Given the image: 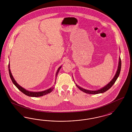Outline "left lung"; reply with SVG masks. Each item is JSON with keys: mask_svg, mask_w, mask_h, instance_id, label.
<instances>
[{"mask_svg": "<svg viewBox=\"0 0 132 132\" xmlns=\"http://www.w3.org/2000/svg\"><path fill=\"white\" fill-rule=\"evenodd\" d=\"M121 58L119 57V63H118V69L116 73V74L115 76L114 77L113 79L109 82L107 85H106L105 86H104V87L101 88V89L97 90H87L86 89H84L83 88H81L80 87H79V86H78L77 84H76V86L79 88L81 90H82V92L88 94H101V93H103L104 92H105L107 90H108L110 88H111L114 84L115 83V82H116V80L117 79L118 77H119L120 73V71H121Z\"/></svg>", "mask_w": 132, "mask_h": 132, "instance_id": "1", "label": "left lung"}]
</instances>
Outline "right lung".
I'll return each instance as SVG.
<instances>
[{
	"mask_svg": "<svg viewBox=\"0 0 132 132\" xmlns=\"http://www.w3.org/2000/svg\"><path fill=\"white\" fill-rule=\"evenodd\" d=\"M62 67V66H60L59 67V68L58 69L56 73V78L57 76L58 75V73L60 70V69H61V68ZM8 70H9V75L10 77V78L12 81L13 83L14 84V85L18 88L19 89V90L22 92L23 94H26V95H28L29 96H31V97H39V96H43L45 94H48L49 93H51L54 89V87H51V88H50L49 89H47L45 90L44 91H42V92H31V91H29L28 90H26L25 88H22V87H21L19 84L16 82V81L15 80V79H14L12 75V73L11 72V71H10V64L9 63L8 64ZM56 79H55V82H56Z\"/></svg>",
	"mask_w": 132,
	"mask_h": 132,
	"instance_id": "1",
	"label": "right lung"
}]
</instances>
